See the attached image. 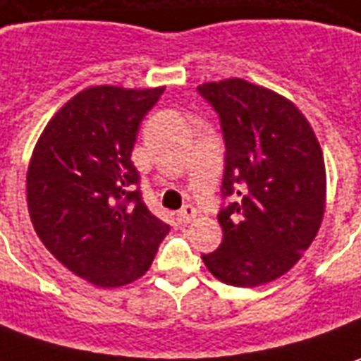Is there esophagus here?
Instances as JSON below:
<instances>
[{
	"label": "esophagus",
	"mask_w": 361,
	"mask_h": 361,
	"mask_svg": "<svg viewBox=\"0 0 361 361\" xmlns=\"http://www.w3.org/2000/svg\"><path fill=\"white\" fill-rule=\"evenodd\" d=\"M195 207H191V205H185L183 209H181L180 213H178V223L180 224H188L191 223L193 219H195Z\"/></svg>",
	"instance_id": "1"
}]
</instances>
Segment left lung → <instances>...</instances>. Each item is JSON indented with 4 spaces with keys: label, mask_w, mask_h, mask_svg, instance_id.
I'll use <instances>...</instances> for the list:
<instances>
[{
    "label": "left lung",
    "mask_w": 361,
    "mask_h": 361,
    "mask_svg": "<svg viewBox=\"0 0 361 361\" xmlns=\"http://www.w3.org/2000/svg\"><path fill=\"white\" fill-rule=\"evenodd\" d=\"M216 111L224 138L223 242L203 254L223 283L258 287L293 268L319 233L326 172L309 121L279 93L223 80L197 87Z\"/></svg>",
    "instance_id": "left-lung-1"
}]
</instances>
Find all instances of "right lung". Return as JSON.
Segmentation results:
<instances>
[{
  "label": "right lung",
  "mask_w": 361,
  "mask_h": 361,
  "mask_svg": "<svg viewBox=\"0 0 361 361\" xmlns=\"http://www.w3.org/2000/svg\"><path fill=\"white\" fill-rule=\"evenodd\" d=\"M164 87L95 85L49 121L27 172V203L42 244L99 287L145 276L170 233L142 201L130 160L138 127Z\"/></svg>",
  "instance_id": "obj_1"
}]
</instances>
